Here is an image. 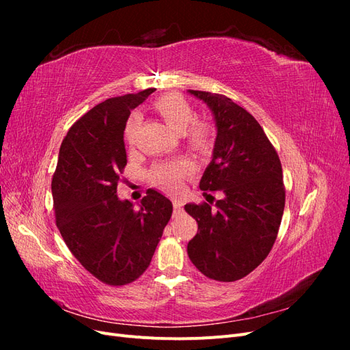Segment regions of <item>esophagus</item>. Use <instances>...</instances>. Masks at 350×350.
Returning a JSON list of instances; mask_svg holds the SVG:
<instances>
[{
	"label": "esophagus",
	"instance_id": "34e87169",
	"mask_svg": "<svg viewBox=\"0 0 350 350\" xmlns=\"http://www.w3.org/2000/svg\"><path fill=\"white\" fill-rule=\"evenodd\" d=\"M174 203V210H175V213H181L183 211V207H184V203L181 200H174L172 201Z\"/></svg>",
	"mask_w": 350,
	"mask_h": 350
}]
</instances>
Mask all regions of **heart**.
<instances>
[{
  "mask_svg": "<svg viewBox=\"0 0 350 350\" xmlns=\"http://www.w3.org/2000/svg\"><path fill=\"white\" fill-rule=\"evenodd\" d=\"M156 109L174 130L184 131L185 140L191 149L197 152L208 149L211 140H213V125L206 120H194L196 111L188 100L179 94L169 93L157 99ZM140 122L142 116L137 112L126 121L124 135L130 146L135 144ZM193 171L194 166L191 162L187 159H176V161L156 163L152 167L149 176L152 184L166 189L169 193H178L181 191L184 179L191 175Z\"/></svg>",
  "mask_w": 350,
  "mask_h": 350,
  "instance_id": "1",
  "label": "heart"
}]
</instances>
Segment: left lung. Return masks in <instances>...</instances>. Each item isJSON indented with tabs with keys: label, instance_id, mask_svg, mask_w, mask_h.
Segmentation results:
<instances>
[{
	"label": "left lung",
	"instance_id": "8db88e82",
	"mask_svg": "<svg viewBox=\"0 0 350 350\" xmlns=\"http://www.w3.org/2000/svg\"><path fill=\"white\" fill-rule=\"evenodd\" d=\"M215 115L213 159L200 181L203 191H219L215 207L185 204L197 220V235L187 252L206 278L235 282L269 256L284 208L279 154L254 116L225 94L189 90Z\"/></svg>",
	"mask_w": 350,
	"mask_h": 350
}]
</instances>
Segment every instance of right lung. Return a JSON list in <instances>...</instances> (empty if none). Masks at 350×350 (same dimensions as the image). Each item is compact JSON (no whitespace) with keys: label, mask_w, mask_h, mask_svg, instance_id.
<instances>
[{"label":"right lung","mask_w":350,"mask_h":350,"mask_svg":"<svg viewBox=\"0 0 350 350\" xmlns=\"http://www.w3.org/2000/svg\"><path fill=\"white\" fill-rule=\"evenodd\" d=\"M153 92L111 98L84 113L62 140L52 176L62 239L84 269L109 286L142 276L172 216V203L154 189H147L139 208L116 196L126 165V120Z\"/></svg>","instance_id":"right-lung-1"}]
</instances>
